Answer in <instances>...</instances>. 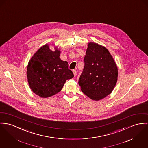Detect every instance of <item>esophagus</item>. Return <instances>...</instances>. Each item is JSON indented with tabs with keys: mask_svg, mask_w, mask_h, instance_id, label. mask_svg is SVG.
Here are the masks:
<instances>
[{
	"mask_svg": "<svg viewBox=\"0 0 148 148\" xmlns=\"http://www.w3.org/2000/svg\"><path fill=\"white\" fill-rule=\"evenodd\" d=\"M73 72L74 75L75 76V75H77V70H73Z\"/></svg>",
	"mask_w": 148,
	"mask_h": 148,
	"instance_id": "1",
	"label": "esophagus"
}]
</instances>
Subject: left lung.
Instances as JSON below:
<instances>
[{
	"instance_id": "8db88e82",
	"label": "left lung",
	"mask_w": 148,
	"mask_h": 148,
	"mask_svg": "<svg viewBox=\"0 0 148 148\" xmlns=\"http://www.w3.org/2000/svg\"><path fill=\"white\" fill-rule=\"evenodd\" d=\"M118 75L116 65L109 51L103 46L89 43L78 82L82 91L93 100H101L112 93Z\"/></svg>"
}]
</instances>
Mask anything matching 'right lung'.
Here are the masks:
<instances>
[{
  "label": "right lung",
  "instance_id": "obj_1",
  "mask_svg": "<svg viewBox=\"0 0 148 148\" xmlns=\"http://www.w3.org/2000/svg\"><path fill=\"white\" fill-rule=\"evenodd\" d=\"M51 51L47 44L40 47L30 60L27 77L31 90L43 98L59 92L66 80L74 77L67 61L60 59V51Z\"/></svg>",
  "mask_w": 148,
  "mask_h": 148
}]
</instances>
